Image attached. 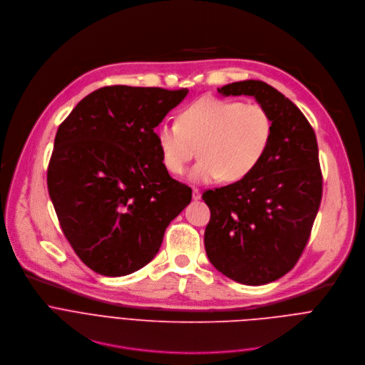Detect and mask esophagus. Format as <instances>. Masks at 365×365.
Listing matches in <instances>:
<instances>
[{
    "mask_svg": "<svg viewBox=\"0 0 365 365\" xmlns=\"http://www.w3.org/2000/svg\"><path fill=\"white\" fill-rule=\"evenodd\" d=\"M192 196H193L195 200H199L200 196H202V195H200V190H199L197 187H193V189H192Z\"/></svg>",
    "mask_w": 365,
    "mask_h": 365,
    "instance_id": "34e87169",
    "label": "esophagus"
}]
</instances>
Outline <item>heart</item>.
<instances>
[{
	"instance_id": "b5f03b06",
	"label": "heart",
	"mask_w": 365,
	"mask_h": 365,
	"mask_svg": "<svg viewBox=\"0 0 365 365\" xmlns=\"http://www.w3.org/2000/svg\"><path fill=\"white\" fill-rule=\"evenodd\" d=\"M272 135L273 120L259 103L215 96L197 99L178 123L155 130L163 165L172 175L186 170L197 148L200 159L189 175L197 183L247 178L263 160Z\"/></svg>"
}]
</instances>
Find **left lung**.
Listing matches in <instances>:
<instances>
[{
    "label": "left lung",
    "mask_w": 365,
    "mask_h": 365,
    "mask_svg": "<svg viewBox=\"0 0 365 365\" xmlns=\"http://www.w3.org/2000/svg\"><path fill=\"white\" fill-rule=\"evenodd\" d=\"M218 92L254 96L273 120V135L247 178L202 195L211 211L205 250L224 276L266 284L294 267L314 227L322 199L317 135L294 103L263 81L228 83Z\"/></svg>",
    "instance_id": "obj_1"
}]
</instances>
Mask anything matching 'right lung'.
<instances>
[{
	"mask_svg": "<svg viewBox=\"0 0 365 365\" xmlns=\"http://www.w3.org/2000/svg\"><path fill=\"white\" fill-rule=\"evenodd\" d=\"M187 92L103 86L59 125L47 189L66 240L95 273L144 267L190 203L192 189L169 175L154 133Z\"/></svg>",
	"mask_w": 365,
	"mask_h": 365,
	"instance_id": "add662e5",
	"label": "right lung"
}]
</instances>
